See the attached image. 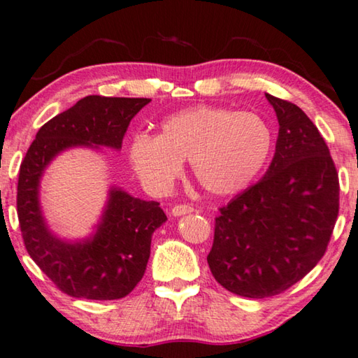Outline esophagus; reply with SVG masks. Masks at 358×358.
Here are the masks:
<instances>
[{"mask_svg":"<svg viewBox=\"0 0 358 358\" xmlns=\"http://www.w3.org/2000/svg\"><path fill=\"white\" fill-rule=\"evenodd\" d=\"M192 211H194V206L180 203V205H174L173 210H171V213H173L174 216H182V215L192 213Z\"/></svg>","mask_w":358,"mask_h":358,"instance_id":"esophagus-1","label":"esophagus"}]
</instances>
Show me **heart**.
Instances as JSON below:
<instances>
[{"label":"heart","instance_id":"b5f03b06","mask_svg":"<svg viewBox=\"0 0 358 358\" xmlns=\"http://www.w3.org/2000/svg\"><path fill=\"white\" fill-rule=\"evenodd\" d=\"M271 147V129L258 115L196 106L169 116L158 137L137 134L129 145V159L153 192L173 187L182 162H190L200 187L229 195L255 179Z\"/></svg>","mask_w":358,"mask_h":358}]
</instances>
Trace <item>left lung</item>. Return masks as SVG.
<instances>
[{
  "mask_svg": "<svg viewBox=\"0 0 358 358\" xmlns=\"http://www.w3.org/2000/svg\"><path fill=\"white\" fill-rule=\"evenodd\" d=\"M276 111V152L265 178L215 220L206 257L215 279L242 297L278 295L323 258L339 213V176L329 148L294 103L266 93Z\"/></svg>",
  "mask_w": 358,
  "mask_h": 358,
  "instance_id": "1",
  "label": "left lung"
}]
</instances>
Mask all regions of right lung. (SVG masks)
<instances>
[{
  "mask_svg": "<svg viewBox=\"0 0 358 358\" xmlns=\"http://www.w3.org/2000/svg\"><path fill=\"white\" fill-rule=\"evenodd\" d=\"M150 98L89 95L50 119L20 163L17 216L24 245L61 292L77 299H122L141 281L155 229L168 220L158 201L111 190L95 236L67 243L46 229L38 205V184L51 159L76 145L121 148L132 117Z\"/></svg>",
  "mask_w": 358,
  "mask_h": 358,
  "instance_id": "1",
  "label": "right lung"
}]
</instances>
